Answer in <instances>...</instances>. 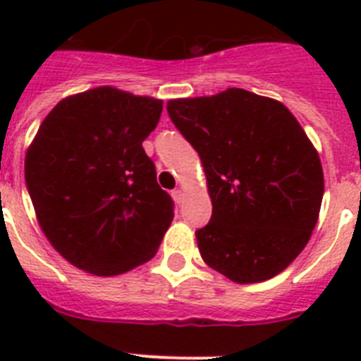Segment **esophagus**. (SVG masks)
<instances>
[{
	"label": "esophagus",
	"mask_w": 361,
	"mask_h": 361,
	"mask_svg": "<svg viewBox=\"0 0 361 361\" xmlns=\"http://www.w3.org/2000/svg\"><path fill=\"white\" fill-rule=\"evenodd\" d=\"M171 195H173L175 202H177V204H183V202H184V193H183V190H173V191H171Z\"/></svg>",
	"instance_id": "obj_1"
}]
</instances>
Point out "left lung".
<instances>
[{
	"label": "left lung",
	"mask_w": 361,
	"mask_h": 361,
	"mask_svg": "<svg viewBox=\"0 0 361 361\" xmlns=\"http://www.w3.org/2000/svg\"><path fill=\"white\" fill-rule=\"evenodd\" d=\"M202 161L213 213L195 237L237 283L273 279L304 250L324 197L320 157L291 111L242 88L168 103Z\"/></svg>",
	"instance_id": "left-lung-1"
}]
</instances>
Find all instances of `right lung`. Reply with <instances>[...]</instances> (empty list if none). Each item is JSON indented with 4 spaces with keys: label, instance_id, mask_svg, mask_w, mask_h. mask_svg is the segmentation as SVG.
Wrapping results in <instances>:
<instances>
[{
    "label": "right lung",
    "instance_id": "1",
    "mask_svg": "<svg viewBox=\"0 0 361 361\" xmlns=\"http://www.w3.org/2000/svg\"><path fill=\"white\" fill-rule=\"evenodd\" d=\"M162 101L111 86L72 95L44 117L25 159L37 220L56 251L92 275L148 262L173 220L142 141Z\"/></svg>",
    "mask_w": 361,
    "mask_h": 361
}]
</instances>
